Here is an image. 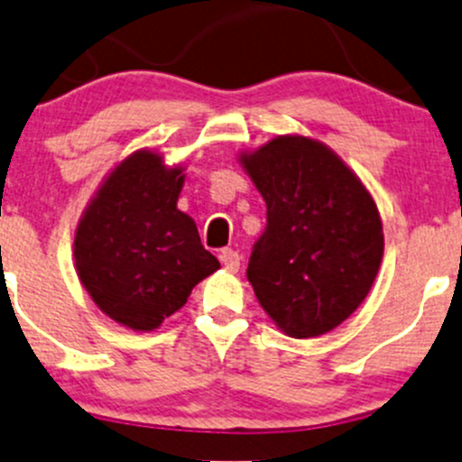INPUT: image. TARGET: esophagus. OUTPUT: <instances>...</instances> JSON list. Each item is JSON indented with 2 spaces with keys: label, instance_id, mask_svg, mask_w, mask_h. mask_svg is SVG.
I'll return each instance as SVG.
<instances>
[{
  "label": "esophagus",
  "instance_id": "34e87169",
  "mask_svg": "<svg viewBox=\"0 0 462 462\" xmlns=\"http://www.w3.org/2000/svg\"><path fill=\"white\" fill-rule=\"evenodd\" d=\"M221 263L226 270L236 272L241 267V254L236 250H230V247H227V250L221 252Z\"/></svg>",
  "mask_w": 462,
  "mask_h": 462
}]
</instances>
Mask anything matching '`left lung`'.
<instances>
[{
	"mask_svg": "<svg viewBox=\"0 0 462 462\" xmlns=\"http://www.w3.org/2000/svg\"><path fill=\"white\" fill-rule=\"evenodd\" d=\"M267 206L247 281L287 336L342 324L371 291L383 230L371 192L322 142L278 135L241 157Z\"/></svg>",
	"mask_w": 462,
	"mask_h": 462,
	"instance_id": "8db88e82",
	"label": "left lung"
}]
</instances>
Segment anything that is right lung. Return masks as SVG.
<instances>
[{
    "instance_id": "right-lung-1",
    "label": "right lung",
    "mask_w": 462,
    "mask_h": 462,
    "mask_svg": "<svg viewBox=\"0 0 462 462\" xmlns=\"http://www.w3.org/2000/svg\"><path fill=\"white\" fill-rule=\"evenodd\" d=\"M181 186V166L138 151L111 171L76 227L80 282L100 311L134 331L160 327L219 270L195 221L177 210Z\"/></svg>"
}]
</instances>
